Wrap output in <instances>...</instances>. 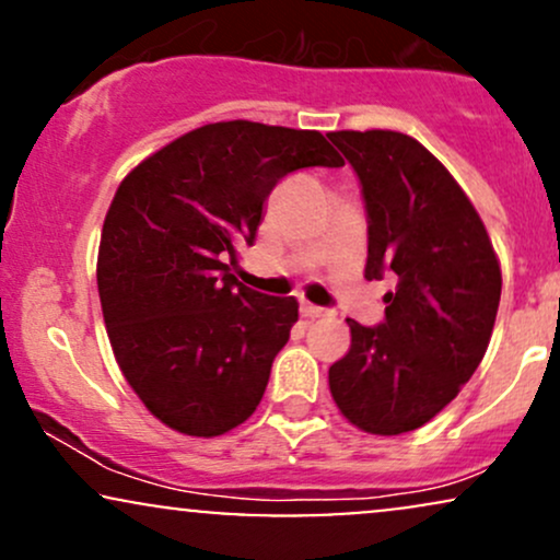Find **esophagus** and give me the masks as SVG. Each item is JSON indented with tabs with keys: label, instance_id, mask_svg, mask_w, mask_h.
<instances>
[{
	"label": "esophagus",
	"instance_id": "34e87169",
	"mask_svg": "<svg viewBox=\"0 0 560 560\" xmlns=\"http://www.w3.org/2000/svg\"><path fill=\"white\" fill-rule=\"evenodd\" d=\"M300 313H302V318H311V320H316V318H324V316H326L324 307L311 305V302H302V305H300Z\"/></svg>",
	"mask_w": 560,
	"mask_h": 560
}]
</instances>
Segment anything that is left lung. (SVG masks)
Returning a JSON list of instances; mask_svg holds the SVG:
<instances>
[{
    "label": "left lung",
    "instance_id": "8db88e82",
    "mask_svg": "<svg viewBox=\"0 0 560 560\" xmlns=\"http://www.w3.org/2000/svg\"><path fill=\"white\" fill-rule=\"evenodd\" d=\"M369 213L365 279L397 276L384 320L347 318L350 350L329 389L352 427L392 436L432 421L474 376L500 305V262L471 199L400 131H334Z\"/></svg>",
    "mask_w": 560,
    "mask_h": 560
}]
</instances>
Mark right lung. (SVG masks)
<instances>
[{
	"instance_id": "right-lung-1",
	"label": "right lung",
	"mask_w": 560,
	"mask_h": 560,
	"mask_svg": "<svg viewBox=\"0 0 560 560\" xmlns=\"http://www.w3.org/2000/svg\"><path fill=\"white\" fill-rule=\"evenodd\" d=\"M345 160L318 131L221 120L173 139L115 191L96 258L115 361L155 419L218 436L255 413L298 300L231 273L262 202L300 168Z\"/></svg>"
}]
</instances>
